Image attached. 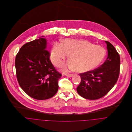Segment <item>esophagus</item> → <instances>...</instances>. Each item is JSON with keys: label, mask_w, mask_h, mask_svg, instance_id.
Instances as JSON below:
<instances>
[{"label": "esophagus", "mask_w": 132, "mask_h": 132, "mask_svg": "<svg viewBox=\"0 0 132 132\" xmlns=\"http://www.w3.org/2000/svg\"><path fill=\"white\" fill-rule=\"evenodd\" d=\"M65 75L66 76H67V77H71L72 76H73V74H66Z\"/></svg>", "instance_id": "1"}]
</instances>
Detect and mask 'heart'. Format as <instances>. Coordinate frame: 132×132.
I'll list each match as a JSON object with an SVG mask.
<instances>
[{"instance_id":"heart-1","label":"heart","mask_w":132,"mask_h":132,"mask_svg":"<svg viewBox=\"0 0 132 132\" xmlns=\"http://www.w3.org/2000/svg\"><path fill=\"white\" fill-rule=\"evenodd\" d=\"M105 53L103 47L88 40L66 38L61 44H53L50 59L54 65L59 67L70 54L71 61L64 66V69L76 68L79 72H86L97 67L103 60Z\"/></svg>"}]
</instances>
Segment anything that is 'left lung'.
Masks as SVG:
<instances>
[{
	"mask_svg": "<svg viewBox=\"0 0 132 132\" xmlns=\"http://www.w3.org/2000/svg\"><path fill=\"white\" fill-rule=\"evenodd\" d=\"M108 56L99 67L80 74L81 81L77 91L82 97L95 100L104 96L117 81L120 73L119 54L112 44L105 41Z\"/></svg>",
	"mask_w": 132,
	"mask_h": 132,
	"instance_id": "obj_1",
	"label": "left lung"
}]
</instances>
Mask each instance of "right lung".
I'll use <instances>...</instances> for the list:
<instances>
[{
    "instance_id": "add662e5",
    "label": "right lung",
    "mask_w": 132,
    "mask_h": 132,
    "mask_svg": "<svg viewBox=\"0 0 132 132\" xmlns=\"http://www.w3.org/2000/svg\"><path fill=\"white\" fill-rule=\"evenodd\" d=\"M46 40L40 38L24 44L15 58L16 76L20 86L27 94L38 100L50 98L58 89L62 75L50 59Z\"/></svg>"
}]
</instances>
